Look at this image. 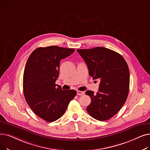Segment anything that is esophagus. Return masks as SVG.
<instances>
[{"label":"esophagus","mask_w":150,"mask_h":150,"mask_svg":"<svg viewBox=\"0 0 150 150\" xmlns=\"http://www.w3.org/2000/svg\"><path fill=\"white\" fill-rule=\"evenodd\" d=\"M84 94V91H77V95L79 96H82Z\"/></svg>","instance_id":"obj_1"}]
</instances>
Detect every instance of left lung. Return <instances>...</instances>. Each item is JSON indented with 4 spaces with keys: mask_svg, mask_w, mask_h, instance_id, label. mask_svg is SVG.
<instances>
[{
    "mask_svg": "<svg viewBox=\"0 0 150 150\" xmlns=\"http://www.w3.org/2000/svg\"><path fill=\"white\" fill-rule=\"evenodd\" d=\"M77 51L86 63L89 75L100 81L96 94L86 91L91 99L87 112L97 120H108L120 111L127 99L130 81L127 64L121 54L104 47Z\"/></svg>",
    "mask_w": 150,
    "mask_h": 150,
    "instance_id": "1",
    "label": "left lung"
}]
</instances>
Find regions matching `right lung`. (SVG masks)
<instances>
[{"label": "right lung", "mask_w": 150, "mask_h": 150, "mask_svg": "<svg viewBox=\"0 0 150 150\" xmlns=\"http://www.w3.org/2000/svg\"><path fill=\"white\" fill-rule=\"evenodd\" d=\"M74 51V48L56 46L40 47L30 54L25 64V99L34 113L47 122L60 118L76 94L75 90L64 91L55 84L59 75L60 61Z\"/></svg>", "instance_id": "right-lung-1"}]
</instances>
